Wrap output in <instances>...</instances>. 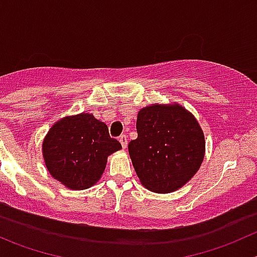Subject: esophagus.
Masks as SVG:
<instances>
[{
  "label": "esophagus",
  "mask_w": 257,
  "mask_h": 257,
  "mask_svg": "<svg viewBox=\"0 0 257 257\" xmlns=\"http://www.w3.org/2000/svg\"><path fill=\"white\" fill-rule=\"evenodd\" d=\"M119 143H121L122 148L126 149V146H127V138H126V136H124V135L119 136Z\"/></svg>",
  "instance_id": "obj_1"
}]
</instances>
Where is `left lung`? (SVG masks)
<instances>
[{
    "instance_id": "8db88e82",
    "label": "left lung",
    "mask_w": 257,
    "mask_h": 257,
    "mask_svg": "<svg viewBox=\"0 0 257 257\" xmlns=\"http://www.w3.org/2000/svg\"><path fill=\"white\" fill-rule=\"evenodd\" d=\"M138 139L128 154L140 183L154 193H172L187 184L203 163L206 140L197 118L182 104H151L136 121Z\"/></svg>"
}]
</instances>
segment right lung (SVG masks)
<instances>
[{"instance_id": "add662e5", "label": "right lung", "mask_w": 257, "mask_h": 257, "mask_svg": "<svg viewBox=\"0 0 257 257\" xmlns=\"http://www.w3.org/2000/svg\"><path fill=\"white\" fill-rule=\"evenodd\" d=\"M121 149L106 123L83 112L63 117L50 127L43 140V158L54 179L69 189L83 190L101 179L107 158Z\"/></svg>"}]
</instances>
